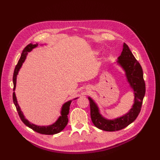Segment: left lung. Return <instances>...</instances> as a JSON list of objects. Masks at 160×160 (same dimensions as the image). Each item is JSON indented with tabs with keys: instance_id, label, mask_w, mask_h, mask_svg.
I'll return each mask as SVG.
<instances>
[{
	"instance_id": "8db88e82",
	"label": "left lung",
	"mask_w": 160,
	"mask_h": 160,
	"mask_svg": "<svg viewBox=\"0 0 160 160\" xmlns=\"http://www.w3.org/2000/svg\"><path fill=\"white\" fill-rule=\"evenodd\" d=\"M116 62L125 71L127 81L133 91L134 103L129 112L124 115L113 119H108L100 113L99 109L94 100L88 97L92 122L96 128L106 132L121 130L133 122L141 111L143 99L146 93V84L143 80L142 67L125 43H123V51Z\"/></svg>"
}]
</instances>
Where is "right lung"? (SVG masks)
<instances>
[{"label": "right lung", "mask_w": 160, "mask_h": 160, "mask_svg": "<svg viewBox=\"0 0 160 160\" xmlns=\"http://www.w3.org/2000/svg\"><path fill=\"white\" fill-rule=\"evenodd\" d=\"M38 45L37 44V43H36V44H34V45L32 44V43H31V44L28 45L22 51L20 59H19L17 65H16L15 69H14V71L13 78H12L13 85H14V89H13L14 92L12 94V99H13L14 104V105H15L17 110L18 111L19 117H20L21 119L22 120V122L25 123L27 127L32 129V130L35 131V132L41 133V134L54 135V134L61 132V131L63 129L66 127V125H67V123H68V116H67V115L69 114V108H70V105H71L72 100L68 101L67 102L65 103L63 105H62V108H61V115L59 116V118L57 119V120L54 123H52L49 125H45V126H41V125H37L35 124L31 123L25 118V115H23V113L21 109L20 106L18 105V101L17 99V97L15 95V92H14V90H15V88H16L17 75L18 73L19 70H20V69L21 68L22 63L25 62V61L26 59V57H27L28 52H31L33 49H35V48H36ZM77 98H75L74 99H76Z\"/></svg>", "instance_id": "obj_1"}]
</instances>
